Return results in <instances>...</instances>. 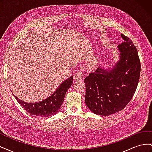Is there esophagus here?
I'll use <instances>...</instances> for the list:
<instances>
[{
    "label": "esophagus",
    "mask_w": 152,
    "mask_h": 152,
    "mask_svg": "<svg viewBox=\"0 0 152 152\" xmlns=\"http://www.w3.org/2000/svg\"><path fill=\"white\" fill-rule=\"evenodd\" d=\"M83 73L81 71H77L75 73L74 76H73V78H74V79L75 80H80L82 79H83Z\"/></svg>",
    "instance_id": "obj_1"
}]
</instances>
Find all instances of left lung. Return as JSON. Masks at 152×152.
Returning <instances> with one entry per match:
<instances>
[{
	"instance_id": "1",
	"label": "left lung",
	"mask_w": 152,
	"mask_h": 152,
	"mask_svg": "<svg viewBox=\"0 0 152 152\" xmlns=\"http://www.w3.org/2000/svg\"><path fill=\"white\" fill-rule=\"evenodd\" d=\"M118 45L120 60L110 70L102 68L84 79L85 102L91 112L107 116L121 111L130 102L138 84L141 63L136 48L124 34Z\"/></svg>"
}]
</instances>
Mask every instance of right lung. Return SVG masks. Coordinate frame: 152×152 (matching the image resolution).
<instances>
[{
	"label": "right lung",
	"mask_w": 152,
	"mask_h": 152,
	"mask_svg": "<svg viewBox=\"0 0 152 152\" xmlns=\"http://www.w3.org/2000/svg\"><path fill=\"white\" fill-rule=\"evenodd\" d=\"M73 83V77H69L59 86L54 93L49 98L42 102L34 103H28L15 98L26 111L38 117H49L56 113L61 106L66 91Z\"/></svg>",
	"instance_id": "add662e5"
}]
</instances>
